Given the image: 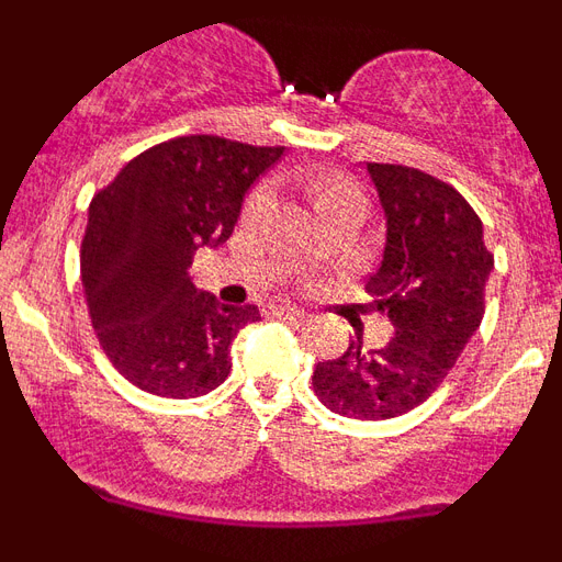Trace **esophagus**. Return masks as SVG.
I'll return each mask as SVG.
<instances>
[{
  "label": "esophagus",
  "instance_id": "1",
  "mask_svg": "<svg viewBox=\"0 0 562 562\" xmlns=\"http://www.w3.org/2000/svg\"><path fill=\"white\" fill-rule=\"evenodd\" d=\"M272 317H286V321H304L306 312L297 310V306H286V304H276L270 306Z\"/></svg>",
  "mask_w": 562,
  "mask_h": 562
}]
</instances>
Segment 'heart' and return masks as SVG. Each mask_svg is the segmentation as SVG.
<instances>
[{
  "label": "heart",
  "mask_w": 562,
  "mask_h": 562,
  "mask_svg": "<svg viewBox=\"0 0 562 562\" xmlns=\"http://www.w3.org/2000/svg\"><path fill=\"white\" fill-rule=\"evenodd\" d=\"M297 186L310 193L317 213L335 205H349V202H366L362 200V193L357 191L346 177H340V173H301V177H297ZM267 200H270L267 186L252 188L250 196L245 200V216H250V220L258 216V213L265 211Z\"/></svg>",
  "instance_id": "obj_1"
}]
</instances>
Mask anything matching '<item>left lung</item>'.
Segmentation results:
<instances>
[{"label":"left lung","mask_w":562,"mask_h":562,"mask_svg":"<svg viewBox=\"0 0 562 562\" xmlns=\"http://www.w3.org/2000/svg\"><path fill=\"white\" fill-rule=\"evenodd\" d=\"M385 211V247L366 278L374 310L394 324L380 349L349 342L317 362L312 385L326 408L351 419H394L439 389L484 317L493 252L470 202L408 166L369 162Z\"/></svg>","instance_id":"1"}]
</instances>
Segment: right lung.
I'll use <instances>...</instances> for the list:
<instances>
[{
  "instance_id": "1",
  "label": "right lung",
  "mask_w": 562,
  "mask_h": 562,
  "mask_svg": "<svg viewBox=\"0 0 562 562\" xmlns=\"http://www.w3.org/2000/svg\"><path fill=\"white\" fill-rule=\"evenodd\" d=\"M281 157L284 146L173 137L137 154L92 196L83 295L101 349L132 385L191 400L227 380L233 337L256 324L258 310L200 292L188 267L200 247L231 238L245 193Z\"/></svg>"
}]
</instances>
